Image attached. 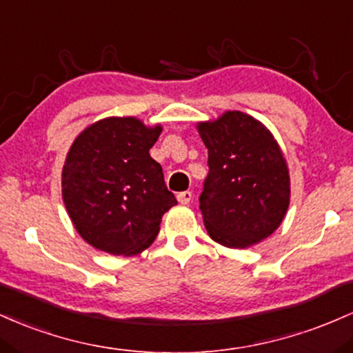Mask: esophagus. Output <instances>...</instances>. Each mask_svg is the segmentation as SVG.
I'll list each match as a JSON object with an SVG mask.
<instances>
[{"mask_svg": "<svg viewBox=\"0 0 353 353\" xmlns=\"http://www.w3.org/2000/svg\"><path fill=\"white\" fill-rule=\"evenodd\" d=\"M176 198H178V201H180L181 205H188L190 201H192V198H193V195H192V192H181V193H178L176 195Z\"/></svg>", "mask_w": 353, "mask_h": 353, "instance_id": "1", "label": "esophagus"}]
</instances>
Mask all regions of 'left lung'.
Wrapping results in <instances>:
<instances>
[{"mask_svg":"<svg viewBox=\"0 0 353 353\" xmlns=\"http://www.w3.org/2000/svg\"><path fill=\"white\" fill-rule=\"evenodd\" d=\"M208 148V175L200 210L208 235L228 248L270 236L290 203V176L282 150L259 120L227 112L198 123Z\"/></svg>","mask_w":353,"mask_h":353,"instance_id":"left-lung-1","label":"left lung"}]
</instances>
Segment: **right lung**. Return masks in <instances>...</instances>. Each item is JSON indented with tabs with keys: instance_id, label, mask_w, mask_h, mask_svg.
Instances as JSON below:
<instances>
[{
	"instance_id": "add662e5",
	"label": "right lung",
	"mask_w": 353,
	"mask_h": 353,
	"mask_svg": "<svg viewBox=\"0 0 353 353\" xmlns=\"http://www.w3.org/2000/svg\"><path fill=\"white\" fill-rule=\"evenodd\" d=\"M161 126L110 117L78 134L61 175L65 207L80 236L97 250L137 255L153 243L161 216L176 205L163 170L150 157Z\"/></svg>"
}]
</instances>
